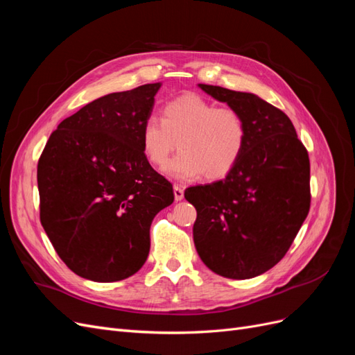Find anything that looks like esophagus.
Returning <instances> with one entry per match:
<instances>
[{
  "instance_id": "esophagus-1",
  "label": "esophagus",
  "mask_w": 355,
  "mask_h": 355,
  "mask_svg": "<svg viewBox=\"0 0 355 355\" xmlns=\"http://www.w3.org/2000/svg\"><path fill=\"white\" fill-rule=\"evenodd\" d=\"M173 192H175V200L176 201H180L182 198H184V188H182L180 185H175Z\"/></svg>"
}]
</instances>
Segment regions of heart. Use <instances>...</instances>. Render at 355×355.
Returning a JSON list of instances; mask_svg holds the SVG:
<instances>
[{
  "instance_id": "obj_1",
  "label": "heart",
  "mask_w": 355,
  "mask_h": 355,
  "mask_svg": "<svg viewBox=\"0 0 355 355\" xmlns=\"http://www.w3.org/2000/svg\"><path fill=\"white\" fill-rule=\"evenodd\" d=\"M247 127L232 106H218L198 94H184L163 108V120L148 116L141 128L148 163L163 167L176 146L180 154L164 168L175 179L227 176L244 151Z\"/></svg>"
}]
</instances>
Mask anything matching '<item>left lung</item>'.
I'll use <instances>...</instances> for the list:
<instances>
[{
    "mask_svg": "<svg viewBox=\"0 0 355 355\" xmlns=\"http://www.w3.org/2000/svg\"><path fill=\"white\" fill-rule=\"evenodd\" d=\"M198 87L241 112L247 137L227 178L185 191L197 210L196 249L213 272L253 278L283 259L309 211L308 151L290 118L256 94Z\"/></svg>",
    "mask_w": 355,
    "mask_h": 355,
    "instance_id": "obj_1",
    "label": "left lung"
}]
</instances>
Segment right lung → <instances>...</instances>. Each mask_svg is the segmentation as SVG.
Here are the masks:
<instances>
[{
  "instance_id": "1",
  "label": "right lung",
  "mask_w": 355,
  "mask_h": 355,
  "mask_svg": "<svg viewBox=\"0 0 355 355\" xmlns=\"http://www.w3.org/2000/svg\"><path fill=\"white\" fill-rule=\"evenodd\" d=\"M161 83L106 94L65 118L37 168L40 219L71 271L120 282L145 263L155 214L175 200L142 151L141 128Z\"/></svg>"
}]
</instances>
